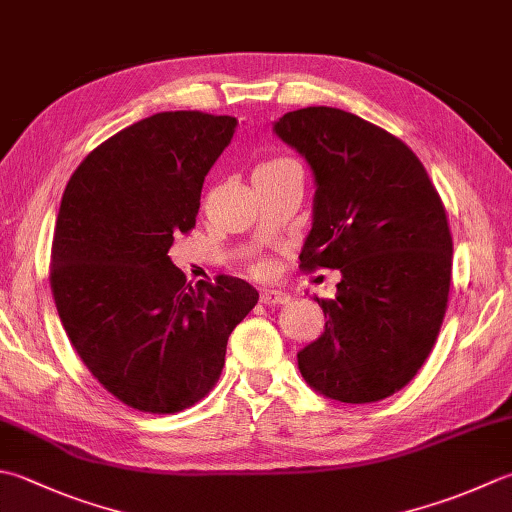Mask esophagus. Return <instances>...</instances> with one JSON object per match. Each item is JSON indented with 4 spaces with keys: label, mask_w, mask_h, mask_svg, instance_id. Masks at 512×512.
Segmentation results:
<instances>
[{
    "label": "esophagus",
    "mask_w": 512,
    "mask_h": 512,
    "mask_svg": "<svg viewBox=\"0 0 512 512\" xmlns=\"http://www.w3.org/2000/svg\"><path fill=\"white\" fill-rule=\"evenodd\" d=\"M259 302L264 306H282L288 302V295L282 293V290H264V293L259 295Z\"/></svg>",
    "instance_id": "obj_1"
}]
</instances>
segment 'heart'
<instances>
[{"label":"heart","mask_w":512,"mask_h":512,"mask_svg":"<svg viewBox=\"0 0 512 512\" xmlns=\"http://www.w3.org/2000/svg\"><path fill=\"white\" fill-rule=\"evenodd\" d=\"M286 162H290V159H273V162H266V164H262L259 168H270V166L286 164ZM253 270H255L257 275H268L270 273V262H268V259H259V262H255Z\"/></svg>","instance_id":"1"}]
</instances>
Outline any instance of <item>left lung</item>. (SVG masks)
Wrapping results in <instances>:
<instances>
[{"label": "left lung", "instance_id": "left-lung-1", "mask_svg": "<svg viewBox=\"0 0 512 512\" xmlns=\"http://www.w3.org/2000/svg\"><path fill=\"white\" fill-rule=\"evenodd\" d=\"M275 133L317 182L299 268L342 273L335 299L317 297L328 322L299 350V370L337 402H379L417 375L444 322L453 273L444 202L402 139L346 110L299 108Z\"/></svg>", "mask_w": 512, "mask_h": 512}]
</instances>
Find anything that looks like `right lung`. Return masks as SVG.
I'll use <instances>...</instances> for the list:
<instances>
[{
  "label": "right lung",
  "instance_id": "add662e5",
  "mask_svg": "<svg viewBox=\"0 0 512 512\" xmlns=\"http://www.w3.org/2000/svg\"><path fill=\"white\" fill-rule=\"evenodd\" d=\"M235 126L199 110L146 117L90 150L64 190L48 277L59 319L90 375L142 413L204 399L259 299L237 277L193 286L168 257Z\"/></svg>",
  "mask_w": 512,
  "mask_h": 512
}]
</instances>
